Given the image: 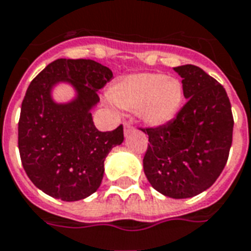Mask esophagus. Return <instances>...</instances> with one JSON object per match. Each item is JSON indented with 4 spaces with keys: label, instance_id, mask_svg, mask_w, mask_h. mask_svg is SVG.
Segmentation results:
<instances>
[{
    "label": "esophagus",
    "instance_id": "34e87169",
    "mask_svg": "<svg viewBox=\"0 0 251 251\" xmlns=\"http://www.w3.org/2000/svg\"><path fill=\"white\" fill-rule=\"evenodd\" d=\"M124 130H125V134H129L133 130V125L130 122H124Z\"/></svg>",
    "mask_w": 251,
    "mask_h": 251
}]
</instances>
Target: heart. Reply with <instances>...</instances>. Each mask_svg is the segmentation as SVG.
I'll use <instances>...</instances> for the list:
<instances>
[{
  "label": "heart",
  "instance_id": "heart-1",
  "mask_svg": "<svg viewBox=\"0 0 251 251\" xmlns=\"http://www.w3.org/2000/svg\"><path fill=\"white\" fill-rule=\"evenodd\" d=\"M109 96L118 106L138 112L149 125H163L180 110L183 85L175 77L155 72L133 74L114 84Z\"/></svg>",
  "mask_w": 251,
  "mask_h": 251
}]
</instances>
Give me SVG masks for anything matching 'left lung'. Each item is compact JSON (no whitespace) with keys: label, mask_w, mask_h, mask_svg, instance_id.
<instances>
[{"label":"left lung","mask_w":251,"mask_h":251,"mask_svg":"<svg viewBox=\"0 0 251 251\" xmlns=\"http://www.w3.org/2000/svg\"><path fill=\"white\" fill-rule=\"evenodd\" d=\"M174 71L181 77L187 102L172 121L141 127L150 142L143 170L158 192L187 199L209 188L223 172L234 120L226 91L217 80L192 64Z\"/></svg>","instance_id":"8db88e82"}]
</instances>
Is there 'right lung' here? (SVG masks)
Instances as JSON below:
<instances>
[{
  "label": "right lung",
  "mask_w": 251,
  "mask_h": 251,
  "mask_svg": "<svg viewBox=\"0 0 251 251\" xmlns=\"http://www.w3.org/2000/svg\"><path fill=\"white\" fill-rule=\"evenodd\" d=\"M112 77L108 67L91 59H57L28 85L18 122L19 155L30 180L49 196L77 201L100 187L105 158L124 141V126L100 131L92 118L97 91ZM59 81L78 91L70 104L50 99Z\"/></svg>",
  "instance_id": "obj_1"
}]
</instances>
